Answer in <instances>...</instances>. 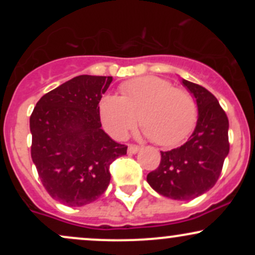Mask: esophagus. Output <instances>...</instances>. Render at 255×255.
I'll list each match as a JSON object with an SVG mask.
<instances>
[{
	"label": "esophagus",
	"instance_id": "esophagus-1",
	"mask_svg": "<svg viewBox=\"0 0 255 255\" xmlns=\"http://www.w3.org/2000/svg\"><path fill=\"white\" fill-rule=\"evenodd\" d=\"M139 151H140L139 146H136V145H129V146H128V153L135 154Z\"/></svg>",
	"mask_w": 255,
	"mask_h": 255
}]
</instances>
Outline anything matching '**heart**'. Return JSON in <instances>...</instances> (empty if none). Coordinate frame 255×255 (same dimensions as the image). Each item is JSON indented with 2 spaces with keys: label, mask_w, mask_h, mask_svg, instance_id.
Wrapping results in <instances>:
<instances>
[{
  "label": "heart",
  "mask_w": 255,
  "mask_h": 255,
  "mask_svg": "<svg viewBox=\"0 0 255 255\" xmlns=\"http://www.w3.org/2000/svg\"><path fill=\"white\" fill-rule=\"evenodd\" d=\"M122 96L107 95L99 102L105 130L124 137L139 122L142 134L158 145L174 146L191 133L198 118L194 99L158 77H141L122 84Z\"/></svg>",
  "instance_id": "1"
}]
</instances>
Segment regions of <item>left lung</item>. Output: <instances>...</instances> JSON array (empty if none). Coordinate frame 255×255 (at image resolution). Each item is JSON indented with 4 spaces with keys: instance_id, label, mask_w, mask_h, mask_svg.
<instances>
[{
    "instance_id": "8db88e82",
    "label": "left lung",
    "mask_w": 255,
    "mask_h": 255,
    "mask_svg": "<svg viewBox=\"0 0 255 255\" xmlns=\"http://www.w3.org/2000/svg\"><path fill=\"white\" fill-rule=\"evenodd\" d=\"M182 84L195 98L197 126L182 146L160 152L159 166L147 175V182L163 197L192 200L217 182L229 153V121L210 91L184 79Z\"/></svg>"
}]
</instances>
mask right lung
<instances>
[{
  "instance_id": "1",
  "label": "right lung",
  "mask_w": 255,
  "mask_h": 255,
  "mask_svg": "<svg viewBox=\"0 0 255 255\" xmlns=\"http://www.w3.org/2000/svg\"><path fill=\"white\" fill-rule=\"evenodd\" d=\"M113 77L79 75L38 101L30 118L31 157L46 192L71 207L97 200L110 164L127 153L102 129L99 102Z\"/></svg>"
}]
</instances>
